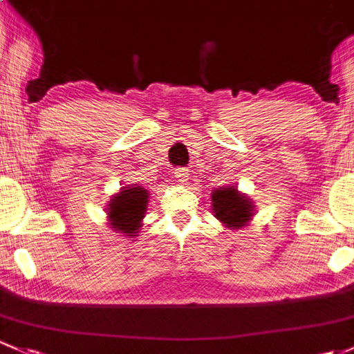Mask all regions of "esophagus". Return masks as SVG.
Returning <instances> with one entry per match:
<instances>
[{
    "label": "esophagus",
    "instance_id": "1",
    "mask_svg": "<svg viewBox=\"0 0 354 354\" xmlns=\"http://www.w3.org/2000/svg\"><path fill=\"white\" fill-rule=\"evenodd\" d=\"M176 180L178 182V184H185V182L189 180V170L187 169H177Z\"/></svg>",
    "mask_w": 354,
    "mask_h": 354
}]
</instances>
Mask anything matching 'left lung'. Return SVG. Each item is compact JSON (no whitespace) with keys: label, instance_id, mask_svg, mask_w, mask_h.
<instances>
[{"label":"left lung","instance_id":"obj_1","mask_svg":"<svg viewBox=\"0 0 354 354\" xmlns=\"http://www.w3.org/2000/svg\"><path fill=\"white\" fill-rule=\"evenodd\" d=\"M211 203L214 218L230 230H241L253 219V201L239 192L236 185L214 189L211 192Z\"/></svg>","mask_w":354,"mask_h":354}]
</instances>
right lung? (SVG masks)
I'll list each match as a JSON object with an SVG mask.
<instances>
[{"instance_id": "obj_1", "label": "right lung", "mask_w": 354, "mask_h": 354, "mask_svg": "<svg viewBox=\"0 0 354 354\" xmlns=\"http://www.w3.org/2000/svg\"><path fill=\"white\" fill-rule=\"evenodd\" d=\"M150 194L143 185H128L108 201V224L124 236H138L142 221L147 214Z\"/></svg>"}]
</instances>
